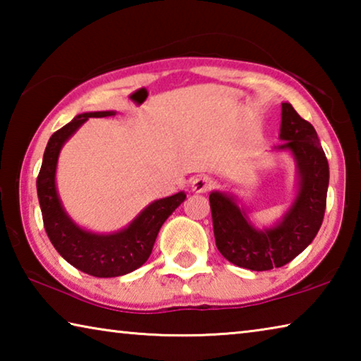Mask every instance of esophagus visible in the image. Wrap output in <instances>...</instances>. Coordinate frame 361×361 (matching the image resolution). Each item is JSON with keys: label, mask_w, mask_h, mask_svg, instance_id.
Wrapping results in <instances>:
<instances>
[{"label": "esophagus", "mask_w": 361, "mask_h": 361, "mask_svg": "<svg viewBox=\"0 0 361 361\" xmlns=\"http://www.w3.org/2000/svg\"><path fill=\"white\" fill-rule=\"evenodd\" d=\"M212 188H213V181H212V178H209V176H205V175L195 176L191 183V189L195 194L207 192V191H210Z\"/></svg>", "instance_id": "34e87169"}]
</instances>
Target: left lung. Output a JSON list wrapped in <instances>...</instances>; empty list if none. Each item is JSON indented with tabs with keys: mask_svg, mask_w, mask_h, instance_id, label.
Masks as SVG:
<instances>
[{
	"mask_svg": "<svg viewBox=\"0 0 361 361\" xmlns=\"http://www.w3.org/2000/svg\"><path fill=\"white\" fill-rule=\"evenodd\" d=\"M276 151H288L296 162L298 191L279 223L258 229L232 194L212 191L210 209L216 247L232 264L250 271L282 267L315 239L326 209L329 167L314 126L290 103H282Z\"/></svg>",
	"mask_w": 361,
	"mask_h": 361,
	"instance_id": "obj_1",
	"label": "left lung"
}]
</instances>
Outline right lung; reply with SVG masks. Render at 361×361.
I'll return each mask as SVG.
<instances>
[{
    "mask_svg": "<svg viewBox=\"0 0 361 361\" xmlns=\"http://www.w3.org/2000/svg\"><path fill=\"white\" fill-rule=\"evenodd\" d=\"M116 111H94L78 114L49 138L36 189L42 221L49 240L65 261L94 277H119L135 271L149 258L159 229L176 207L185 202L180 191L170 197L151 202L124 229L113 234H97L78 226L65 212L56 186V172L60 149L89 118H106Z\"/></svg>",
    "mask_w": 361,
    "mask_h": 361,
    "instance_id": "1",
    "label": "right lung"
}]
</instances>
